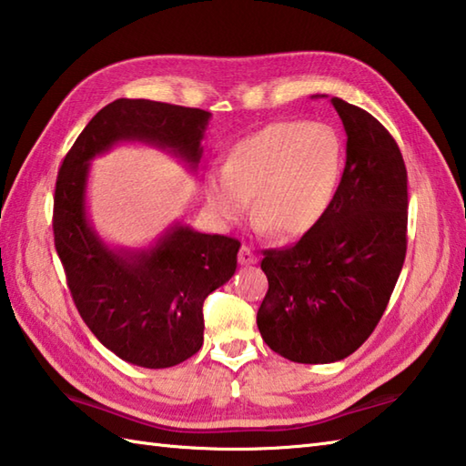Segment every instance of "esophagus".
Segmentation results:
<instances>
[{
  "label": "esophagus",
  "mask_w": 466,
  "mask_h": 466,
  "mask_svg": "<svg viewBox=\"0 0 466 466\" xmlns=\"http://www.w3.org/2000/svg\"><path fill=\"white\" fill-rule=\"evenodd\" d=\"M255 261H258V258H255V253L251 251V247L243 245L239 249V263L241 265H253Z\"/></svg>",
  "instance_id": "obj_1"
}]
</instances>
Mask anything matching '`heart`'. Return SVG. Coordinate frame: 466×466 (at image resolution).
<instances>
[{
	"mask_svg": "<svg viewBox=\"0 0 466 466\" xmlns=\"http://www.w3.org/2000/svg\"><path fill=\"white\" fill-rule=\"evenodd\" d=\"M344 145L324 122H273L235 142L223 173L205 178L217 219L237 223L253 197L255 221L281 239H296L324 221L344 173Z\"/></svg>",
	"mask_w": 466,
	"mask_h": 466,
	"instance_id": "heart-1",
	"label": "heart"
}]
</instances>
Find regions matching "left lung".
Returning a JSON list of instances; mask_svg holds the SVG:
<instances>
[{
	"instance_id": "obj_1",
	"label": "left lung",
	"mask_w": 466,
	"mask_h": 466,
	"mask_svg": "<svg viewBox=\"0 0 466 466\" xmlns=\"http://www.w3.org/2000/svg\"><path fill=\"white\" fill-rule=\"evenodd\" d=\"M346 130L338 195L316 229L263 253L269 289L258 328L298 364L354 354L378 326L406 258L408 187L396 140L366 110L331 98Z\"/></svg>"
}]
</instances>
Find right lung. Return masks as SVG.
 I'll list each match as a JSON object with an SVG mask.
<instances>
[{
  "mask_svg": "<svg viewBox=\"0 0 466 466\" xmlns=\"http://www.w3.org/2000/svg\"><path fill=\"white\" fill-rule=\"evenodd\" d=\"M208 120L207 110L118 98L80 132L56 180L54 243L74 303L100 344L128 364L170 368L201 350L203 301L233 278L241 243L180 221L140 249L106 243L88 215L90 163L137 140L197 173Z\"/></svg>",
  "mask_w": 466,
  "mask_h": 466,
  "instance_id": "1",
  "label": "right lung"
}]
</instances>
